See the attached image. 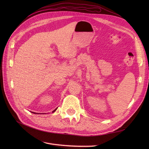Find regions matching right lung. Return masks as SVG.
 <instances>
[{
  "mask_svg": "<svg viewBox=\"0 0 149 149\" xmlns=\"http://www.w3.org/2000/svg\"><path fill=\"white\" fill-rule=\"evenodd\" d=\"M57 109H55V110H54V111H52V112H54L55 111H56L57 110ZM32 113H36V112H32Z\"/></svg>",
  "mask_w": 149,
  "mask_h": 149,
  "instance_id": "obj_1",
  "label": "right lung"
}]
</instances>
